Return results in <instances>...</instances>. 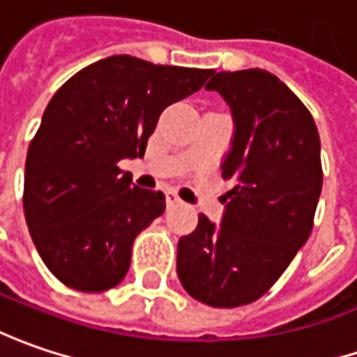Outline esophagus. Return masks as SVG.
<instances>
[{
    "instance_id": "34e87169",
    "label": "esophagus",
    "mask_w": 357,
    "mask_h": 357,
    "mask_svg": "<svg viewBox=\"0 0 357 357\" xmlns=\"http://www.w3.org/2000/svg\"><path fill=\"white\" fill-rule=\"evenodd\" d=\"M165 202H167V206H178V204H181V197L169 190V192H165Z\"/></svg>"
}]
</instances>
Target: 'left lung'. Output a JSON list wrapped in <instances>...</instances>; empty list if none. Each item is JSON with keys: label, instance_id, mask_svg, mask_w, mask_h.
I'll return each instance as SVG.
<instances>
[{"label": "left lung", "instance_id": "left-lung-1", "mask_svg": "<svg viewBox=\"0 0 357 357\" xmlns=\"http://www.w3.org/2000/svg\"><path fill=\"white\" fill-rule=\"evenodd\" d=\"M206 89L229 105L236 135L222 163V225L199 215L178 243L183 289L211 307L259 300L307 241L321 194L316 121L302 100L266 70L220 71Z\"/></svg>", "mask_w": 357, "mask_h": 357}]
</instances>
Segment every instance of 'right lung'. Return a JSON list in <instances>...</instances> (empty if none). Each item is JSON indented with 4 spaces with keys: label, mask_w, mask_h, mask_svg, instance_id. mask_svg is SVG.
Here are the masks:
<instances>
[{
    "label": "right lung",
    "mask_w": 357,
    "mask_h": 357,
    "mask_svg": "<svg viewBox=\"0 0 357 357\" xmlns=\"http://www.w3.org/2000/svg\"><path fill=\"white\" fill-rule=\"evenodd\" d=\"M211 73L112 55L55 91L27 149L24 213L61 284L96 294L126 278L133 240L162 215L165 195L132 188V174L117 163L142 158L163 109Z\"/></svg>",
    "instance_id": "1"
}]
</instances>
